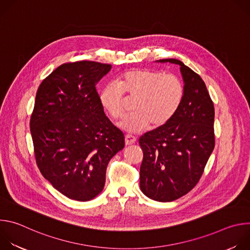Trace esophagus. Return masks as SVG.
<instances>
[{
    "label": "esophagus",
    "instance_id": "esophagus-1",
    "mask_svg": "<svg viewBox=\"0 0 250 250\" xmlns=\"http://www.w3.org/2000/svg\"><path fill=\"white\" fill-rule=\"evenodd\" d=\"M125 146H130V145L134 144V142L136 141V138H135V136H133L131 134H126L125 137Z\"/></svg>",
    "mask_w": 250,
    "mask_h": 250
}]
</instances>
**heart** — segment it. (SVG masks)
<instances>
[{
	"label": "heart",
	"mask_w": 250,
	"mask_h": 250,
	"mask_svg": "<svg viewBox=\"0 0 250 250\" xmlns=\"http://www.w3.org/2000/svg\"><path fill=\"white\" fill-rule=\"evenodd\" d=\"M124 94L136 101L134 113L126 116L121 126L129 132H140L149 125L162 126L175 116L184 97V87L172 74L150 69L128 70L100 92L102 106L115 120L125 113Z\"/></svg>",
	"instance_id": "1"
}]
</instances>
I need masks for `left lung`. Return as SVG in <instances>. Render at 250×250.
Masks as SVG:
<instances>
[{"instance_id":"1","label":"left lung","mask_w":250,"mask_h":250,"mask_svg":"<svg viewBox=\"0 0 250 250\" xmlns=\"http://www.w3.org/2000/svg\"><path fill=\"white\" fill-rule=\"evenodd\" d=\"M184 97L179 110L164 125L141 135L144 151L140 189L158 202H171L190 192L199 182L215 147V108L203 79L182 61Z\"/></svg>"}]
</instances>
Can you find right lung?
<instances>
[{
	"label": "right lung",
	"mask_w": 250,
	"mask_h": 250,
	"mask_svg": "<svg viewBox=\"0 0 250 250\" xmlns=\"http://www.w3.org/2000/svg\"><path fill=\"white\" fill-rule=\"evenodd\" d=\"M112 65L64 63L40 85L30 117L38 167L61 194L90 201L104 189L109 161L125 135L105 117L96 90Z\"/></svg>",
	"instance_id": "1"
}]
</instances>
